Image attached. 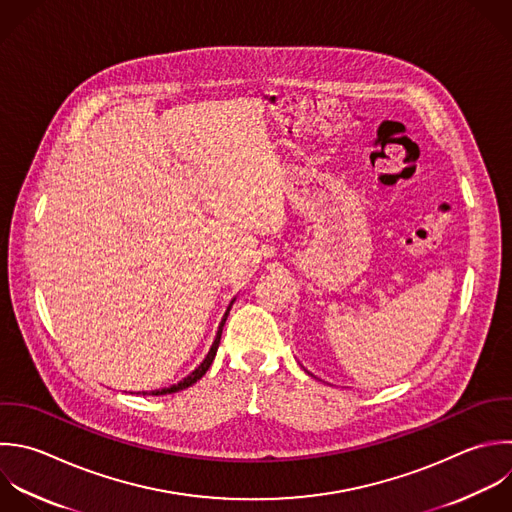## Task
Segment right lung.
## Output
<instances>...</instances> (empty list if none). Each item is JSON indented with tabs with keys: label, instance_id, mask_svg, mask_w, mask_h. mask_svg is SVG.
I'll return each instance as SVG.
<instances>
[{
	"label": "right lung",
	"instance_id": "1",
	"mask_svg": "<svg viewBox=\"0 0 512 512\" xmlns=\"http://www.w3.org/2000/svg\"><path fill=\"white\" fill-rule=\"evenodd\" d=\"M234 300H236V298H234ZM234 300L230 302V306H228V310H226V314H224V318H222V322H220V326H218V332H216V338H214V342H212V348H210V352L206 354V358L200 362V366H198L194 372H190L186 378H182L178 384H172V386H168V388H160V390H152V392H150L152 396H162V394H172V392L184 390V388L192 386L194 382H198V380L206 374V370L210 368V364L214 362V356H216V352H218L220 338H222V328H224V324H226V318H228V314H230V308H232ZM142 394H148V392H142Z\"/></svg>",
	"mask_w": 512,
	"mask_h": 512
}]
</instances>
